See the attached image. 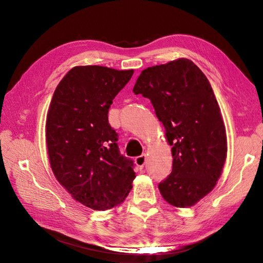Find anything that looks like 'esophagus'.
I'll return each mask as SVG.
<instances>
[{
    "label": "esophagus",
    "mask_w": 263,
    "mask_h": 263,
    "mask_svg": "<svg viewBox=\"0 0 263 263\" xmlns=\"http://www.w3.org/2000/svg\"><path fill=\"white\" fill-rule=\"evenodd\" d=\"M146 163H147V156L146 155H141V156H139V157L136 158V164L140 170L143 168L144 165H146Z\"/></svg>",
    "instance_id": "esophagus-1"
}]
</instances>
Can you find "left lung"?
<instances>
[{
	"label": "left lung",
	"instance_id": "obj_1",
	"mask_svg": "<svg viewBox=\"0 0 263 263\" xmlns=\"http://www.w3.org/2000/svg\"><path fill=\"white\" fill-rule=\"evenodd\" d=\"M133 92L152 100L172 146L173 170L158 185L161 197L176 208L194 205L214 190L227 157L225 123L209 80L181 58L144 69Z\"/></svg>",
	"mask_w": 263,
	"mask_h": 263
}]
</instances>
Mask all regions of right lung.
I'll list each match as a JSON object with an SVG mask.
<instances>
[{
  "mask_svg": "<svg viewBox=\"0 0 263 263\" xmlns=\"http://www.w3.org/2000/svg\"><path fill=\"white\" fill-rule=\"evenodd\" d=\"M133 72L74 66L60 81L47 110L46 144L53 174L72 198L93 210L121 204L136 178L133 161L120 155L107 116Z\"/></svg>",
  "mask_w": 263,
  "mask_h": 263,
  "instance_id": "add662e5",
  "label": "right lung"
}]
</instances>
